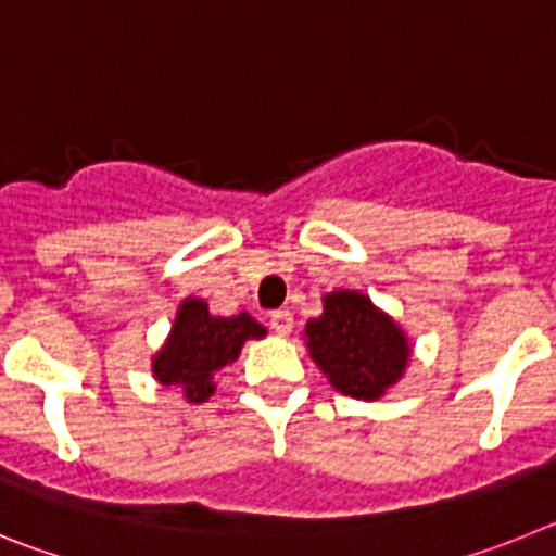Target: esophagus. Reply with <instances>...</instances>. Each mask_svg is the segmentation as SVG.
<instances>
[{"instance_id":"1","label":"esophagus","mask_w":556,"mask_h":556,"mask_svg":"<svg viewBox=\"0 0 556 556\" xmlns=\"http://www.w3.org/2000/svg\"><path fill=\"white\" fill-rule=\"evenodd\" d=\"M294 320H292V312H287V308H278V312L269 314V328H273L275 333H281V337H287L289 331H292Z\"/></svg>"}]
</instances>
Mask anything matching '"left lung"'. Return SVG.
<instances>
[{
  "label": "left lung",
  "instance_id": "1",
  "mask_svg": "<svg viewBox=\"0 0 556 556\" xmlns=\"http://www.w3.org/2000/svg\"><path fill=\"white\" fill-rule=\"evenodd\" d=\"M303 333L333 390L358 401L384 395L409 365L412 348L401 326L353 289L326 294L323 314Z\"/></svg>",
  "mask_w": 556,
  "mask_h": 556
}]
</instances>
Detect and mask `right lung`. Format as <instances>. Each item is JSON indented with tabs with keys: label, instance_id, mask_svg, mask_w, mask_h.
<instances>
[{
	"label": "right lung",
	"instance_id": "obj_1",
	"mask_svg": "<svg viewBox=\"0 0 556 556\" xmlns=\"http://www.w3.org/2000/svg\"><path fill=\"white\" fill-rule=\"evenodd\" d=\"M267 328L248 312L217 317L200 298L180 303L164 348L152 356V376L164 387H180L189 404H203L214 395V376L236 362L248 339H262Z\"/></svg>",
	"mask_w": 556,
	"mask_h": 556
}]
</instances>
